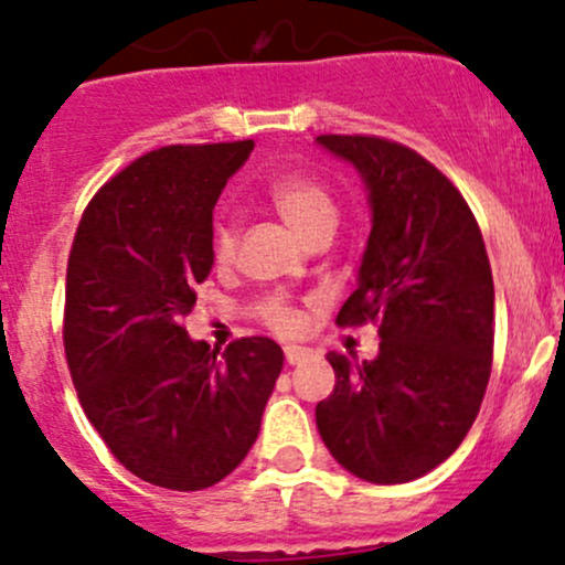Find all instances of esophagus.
Returning a JSON list of instances; mask_svg holds the SVG:
<instances>
[{
  "label": "esophagus",
  "mask_w": 565,
  "mask_h": 565,
  "mask_svg": "<svg viewBox=\"0 0 565 565\" xmlns=\"http://www.w3.org/2000/svg\"><path fill=\"white\" fill-rule=\"evenodd\" d=\"M307 350H301V347H285V363L288 365H299L301 360H307Z\"/></svg>",
  "instance_id": "esophagus-1"
}]
</instances>
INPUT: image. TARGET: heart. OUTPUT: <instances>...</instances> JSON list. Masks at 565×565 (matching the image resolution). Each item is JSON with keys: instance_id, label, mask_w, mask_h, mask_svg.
<instances>
[{"instance_id": "heart-1", "label": "heart", "mask_w": 565, "mask_h": 565, "mask_svg": "<svg viewBox=\"0 0 565 565\" xmlns=\"http://www.w3.org/2000/svg\"><path fill=\"white\" fill-rule=\"evenodd\" d=\"M264 200L282 215L285 224L303 239H312L320 232H333L335 202L333 194L320 181L307 173L275 175L264 186ZM211 256L215 266H230L237 256V230L232 221H215L211 232ZM258 317L269 331L290 335L299 328V312L282 299H266L258 303Z\"/></svg>"}]
</instances>
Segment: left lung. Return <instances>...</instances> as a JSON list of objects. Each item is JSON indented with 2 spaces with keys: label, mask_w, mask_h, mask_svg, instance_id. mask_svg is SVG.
Wrapping results in <instances>:
<instances>
[{
  "label": "left lung",
  "mask_w": 565,
  "mask_h": 565,
  "mask_svg": "<svg viewBox=\"0 0 565 565\" xmlns=\"http://www.w3.org/2000/svg\"><path fill=\"white\" fill-rule=\"evenodd\" d=\"M365 179L373 230L339 328L379 326V358L328 354L317 403L333 459L367 483H408L461 446L493 363V277L478 221L419 151L379 136H317Z\"/></svg>",
  "instance_id": "left-lung-1"
}]
</instances>
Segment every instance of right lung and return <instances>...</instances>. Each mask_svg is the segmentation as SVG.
<instances>
[{
    "mask_svg": "<svg viewBox=\"0 0 565 565\" xmlns=\"http://www.w3.org/2000/svg\"><path fill=\"white\" fill-rule=\"evenodd\" d=\"M250 151L138 157L93 194L68 253L63 350L82 408L125 470L170 491L211 488L245 459L282 371L266 335L218 354L183 328L213 266V207Z\"/></svg>",
    "mask_w": 565,
    "mask_h": 565,
    "instance_id": "1",
    "label": "right lung"
}]
</instances>
